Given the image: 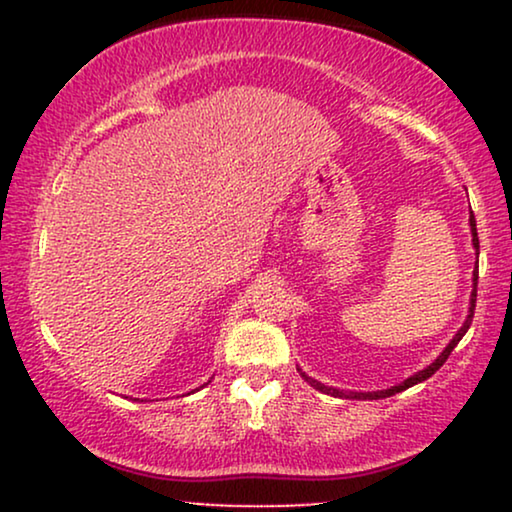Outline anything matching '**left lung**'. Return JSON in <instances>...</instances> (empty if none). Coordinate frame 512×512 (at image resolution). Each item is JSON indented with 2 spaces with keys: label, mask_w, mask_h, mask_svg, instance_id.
Segmentation results:
<instances>
[{
  "label": "left lung",
  "mask_w": 512,
  "mask_h": 512,
  "mask_svg": "<svg viewBox=\"0 0 512 512\" xmlns=\"http://www.w3.org/2000/svg\"><path fill=\"white\" fill-rule=\"evenodd\" d=\"M468 223H471V235H473V247H475V251H478L480 254V242H478V228H475V216H473V212H471V219H468ZM475 296H478V272H473V291H471V303H468V314H466V321L464 324H461V328L457 333H454V338L447 342V347L443 349V352H440L438 356H436V361L433 363H429V366H426L424 370H419V373H415V375H410L408 380H403L401 384H396V387H389V389H380V391H345V389H335V387H326V384H321L319 380H314V377H310V375H305L303 370L298 368V373L305 377V382H310V387H314L317 391H321V394H331V396H338V398H359V401H377V398H387V396H394V394H398V391H405V389H410V387H415V384H419V382H424V380H429V377L436 373V370L443 366V363L447 361V356L452 354V349L459 345V340L464 338L466 335V331L468 328H471V321H473V310H475Z\"/></svg>",
  "instance_id": "1"
}]
</instances>
